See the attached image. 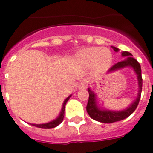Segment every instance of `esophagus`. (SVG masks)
I'll return each mask as SVG.
<instances>
[{
  "instance_id": "34e87169",
  "label": "esophagus",
  "mask_w": 153,
  "mask_h": 153,
  "mask_svg": "<svg viewBox=\"0 0 153 153\" xmlns=\"http://www.w3.org/2000/svg\"><path fill=\"white\" fill-rule=\"evenodd\" d=\"M89 84V82L87 79H83V80H82L81 82H80V84H79V89H86Z\"/></svg>"
}]
</instances>
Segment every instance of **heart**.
Segmentation results:
<instances>
[{"mask_svg":"<svg viewBox=\"0 0 153 153\" xmlns=\"http://www.w3.org/2000/svg\"><path fill=\"white\" fill-rule=\"evenodd\" d=\"M77 61L85 67L93 66L97 74H103L111 68L113 55L108 48L89 47L78 53Z\"/></svg>","mask_w":153,"mask_h":153,"instance_id":"heart-1","label":"heart"}]
</instances>
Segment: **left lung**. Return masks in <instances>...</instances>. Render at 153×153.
Listing matches in <instances>:
<instances>
[{"mask_svg": "<svg viewBox=\"0 0 153 153\" xmlns=\"http://www.w3.org/2000/svg\"><path fill=\"white\" fill-rule=\"evenodd\" d=\"M113 50L115 52H118L119 49L116 47L112 46ZM122 56L123 57H127V58L123 60V61L119 62L114 66H112L109 70V72L115 71L117 70H120L124 67H131L133 69L134 71L137 75V79H138L139 91L138 96L136 98L135 101L131 103L128 108L123 111H110V110H103L98 108L97 103H96V95L91 90L88 88V92H89V100L87 105V111L90 117L95 120L96 121L101 122V123H111L114 122L124 120L129 115H131L136 110L137 106L139 104L140 100V95H141L142 91V84H143V80H142L141 76V67L138 62L136 59L131 57V53L128 52V51H123L122 52Z\"/></svg>", "mask_w": 153, "mask_h": 153, "instance_id": "8db88e82", "label": "left lung"}]
</instances>
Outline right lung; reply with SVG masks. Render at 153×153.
<instances>
[{
    "instance_id": "right-lung-1",
    "label": "right lung",
    "mask_w": 153,
    "mask_h": 153,
    "mask_svg": "<svg viewBox=\"0 0 153 153\" xmlns=\"http://www.w3.org/2000/svg\"><path fill=\"white\" fill-rule=\"evenodd\" d=\"M71 96V95L68 96V97L66 98V100H64L63 104H62V110H61V112H60L59 115H58L55 120H53L51 121V122H49V123H42V124H35V123H32V125L34 126V127H38V128H44V129H49V128H55V127H57L58 125H59V124L62 122V120H63L64 112H65V106H66V102H67V101H68Z\"/></svg>"
}]
</instances>
